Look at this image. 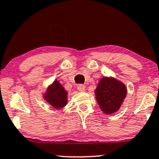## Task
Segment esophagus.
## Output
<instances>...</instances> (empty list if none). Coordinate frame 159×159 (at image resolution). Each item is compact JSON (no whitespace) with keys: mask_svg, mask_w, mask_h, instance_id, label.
I'll return each mask as SVG.
<instances>
[{"mask_svg":"<svg viewBox=\"0 0 159 159\" xmlns=\"http://www.w3.org/2000/svg\"><path fill=\"white\" fill-rule=\"evenodd\" d=\"M77 89L79 92H84L85 91V86L83 84H79V85H78Z\"/></svg>","mask_w":159,"mask_h":159,"instance_id":"esophagus-1","label":"esophagus"}]
</instances>
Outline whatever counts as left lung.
<instances>
[{
	"label": "left lung",
	"instance_id": "left-lung-1",
	"mask_svg": "<svg viewBox=\"0 0 159 159\" xmlns=\"http://www.w3.org/2000/svg\"><path fill=\"white\" fill-rule=\"evenodd\" d=\"M125 84L113 77L104 76L95 89V95L101 110L105 114L118 112L127 96Z\"/></svg>",
	"mask_w": 159,
	"mask_h": 159
}]
</instances>
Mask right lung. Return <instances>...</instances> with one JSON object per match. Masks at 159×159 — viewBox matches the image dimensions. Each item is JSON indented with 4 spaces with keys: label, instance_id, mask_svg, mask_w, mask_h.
Here are the masks:
<instances>
[{
    "label": "right lung",
    "instance_id": "obj_1",
    "mask_svg": "<svg viewBox=\"0 0 159 159\" xmlns=\"http://www.w3.org/2000/svg\"><path fill=\"white\" fill-rule=\"evenodd\" d=\"M68 93L58 80L48 86L47 90L43 93V98L49 105L56 110L64 108L68 101Z\"/></svg>",
    "mask_w": 159,
    "mask_h": 159
}]
</instances>
